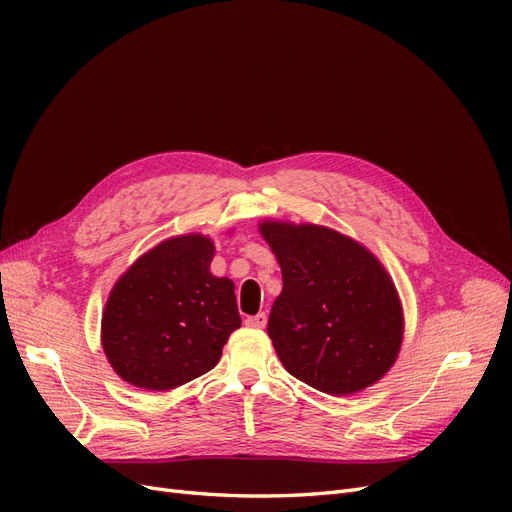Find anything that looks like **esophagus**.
Here are the masks:
<instances>
[{
    "mask_svg": "<svg viewBox=\"0 0 512 512\" xmlns=\"http://www.w3.org/2000/svg\"><path fill=\"white\" fill-rule=\"evenodd\" d=\"M267 314L265 312H260V314H256V316H250V318H247L245 320V324H247V327H250V329H265L267 327Z\"/></svg>",
    "mask_w": 512,
    "mask_h": 512,
    "instance_id": "esophagus-1",
    "label": "esophagus"
}]
</instances>
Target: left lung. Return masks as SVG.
<instances>
[{
    "instance_id": "left-lung-1",
    "label": "left lung",
    "mask_w": 512,
    "mask_h": 512,
    "mask_svg": "<svg viewBox=\"0 0 512 512\" xmlns=\"http://www.w3.org/2000/svg\"><path fill=\"white\" fill-rule=\"evenodd\" d=\"M282 269L267 333L288 374L329 395L384 378L404 342V307L382 262L329 226L262 220Z\"/></svg>"
}]
</instances>
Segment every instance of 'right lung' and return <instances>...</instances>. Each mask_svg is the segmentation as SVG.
<instances>
[{
    "label": "right lung",
    "mask_w": 512,
    "mask_h": 512,
    "mask_svg": "<svg viewBox=\"0 0 512 512\" xmlns=\"http://www.w3.org/2000/svg\"><path fill=\"white\" fill-rule=\"evenodd\" d=\"M213 239L170 237L138 256L108 294L100 339L115 374L170 391L218 365L241 327L235 284L211 273Z\"/></svg>",
    "instance_id": "add662e5"
}]
</instances>
